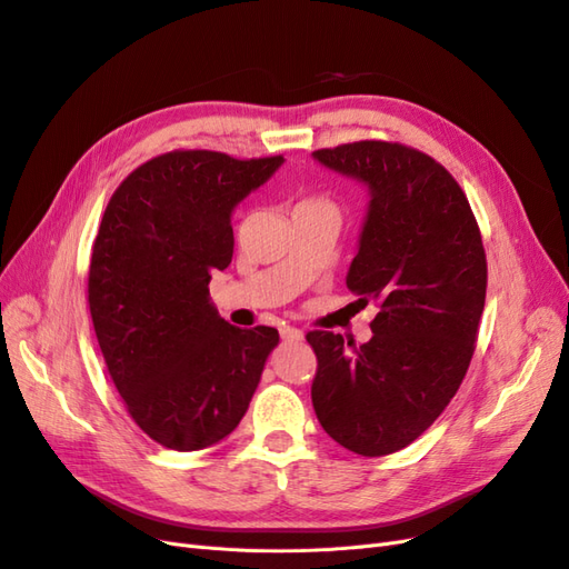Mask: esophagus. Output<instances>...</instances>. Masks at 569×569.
Returning a JSON list of instances; mask_svg holds the SVG:
<instances>
[{
  "label": "esophagus",
  "instance_id": "34e87169",
  "mask_svg": "<svg viewBox=\"0 0 569 569\" xmlns=\"http://www.w3.org/2000/svg\"><path fill=\"white\" fill-rule=\"evenodd\" d=\"M280 335H282V339L284 341H291V343H299V341H303V332L301 330H297V327H282L280 330Z\"/></svg>",
  "mask_w": 569,
  "mask_h": 569
}]
</instances>
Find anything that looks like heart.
Instances as JSON below:
<instances>
[{
  "label": "heart",
  "instance_id": "1",
  "mask_svg": "<svg viewBox=\"0 0 569 569\" xmlns=\"http://www.w3.org/2000/svg\"><path fill=\"white\" fill-rule=\"evenodd\" d=\"M301 209H335V206L322 197H308L297 206V211H301Z\"/></svg>",
  "mask_w": 569,
  "mask_h": 569
}]
</instances>
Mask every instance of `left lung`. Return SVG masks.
Here are the masks:
<instances>
[{
	"mask_svg": "<svg viewBox=\"0 0 569 569\" xmlns=\"http://www.w3.org/2000/svg\"><path fill=\"white\" fill-rule=\"evenodd\" d=\"M313 159L363 182L368 216L347 287L375 301L363 347L308 332L322 429L358 456L406 449L456 396L487 299V253L460 184L427 153L382 140L318 149Z\"/></svg>",
	"mask_w": 569,
	"mask_h": 569,
	"instance_id": "8db88e82",
	"label": "left lung"
}]
</instances>
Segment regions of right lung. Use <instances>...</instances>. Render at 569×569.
<instances>
[{
	"label": "right lung",
	"mask_w": 569,
	"mask_h": 569,
	"mask_svg": "<svg viewBox=\"0 0 569 569\" xmlns=\"http://www.w3.org/2000/svg\"><path fill=\"white\" fill-rule=\"evenodd\" d=\"M282 157L178 149L118 184L92 247L88 301L101 356L130 418L173 451L226 439L261 382L274 327L222 320L213 270L232 261V211Z\"/></svg>",
	"instance_id": "obj_1"
}]
</instances>
